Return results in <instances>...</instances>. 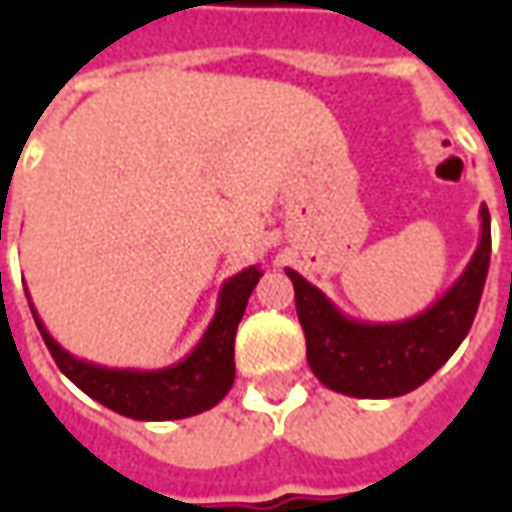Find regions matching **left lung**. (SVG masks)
Segmentation results:
<instances>
[{
    "label": "left lung",
    "instance_id": "obj_1",
    "mask_svg": "<svg viewBox=\"0 0 512 512\" xmlns=\"http://www.w3.org/2000/svg\"><path fill=\"white\" fill-rule=\"evenodd\" d=\"M483 233L469 266L450 290L408 321L348 318L326 293L285 268L307 337V362L323 386L351 397H400L439 370L472 329L491 263V216L480 208Z\"/></svg>",
    "mask_w": 512,
    "mask_h": 512
}]
</instances>
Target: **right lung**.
Wrapping results in <instances>:
<instances>
[{
    "instance_id": "right-lung-1",
    "label": "right lung",
    "mask_w": 512,
    "mask_h": 512,
    "mask_svg": "<svg viewBox=\"0 0 512 512\" xmlns=\"http://www.w3.org/2000/svg\"><path fill=\"white\" fill-rule=\"evenodd\" d=\"M260 277L263 271L249 266L227 279L219 290L213 321L208 323L200 343L194 345V351L180 359L178 365L158 370H120L79 359L51 337L35 307H29L57 367L84 395L123 417L164 422L202 414L230 392L235 381V332Z\"/></svg>"
}]
</instances>
